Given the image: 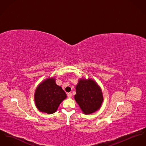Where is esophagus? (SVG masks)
Listing matches in <instances>:
<instances>
[{
	"mask_svg": "<svg viewBox=\"0 0 146 146\" xmlns=\"http://www.w3.org/2000/svg\"><path fill=\"white\" fill-rule=\"evenodd\" d=\"M67 96L68 98H70L72 97V93H70V92H69V93H68Z\"/></svg>",
	"mask_w": 146,
	"mask_h": 146,
	"instance_id": "obj_1",
	"label": "esophagus"
}]
</instances>
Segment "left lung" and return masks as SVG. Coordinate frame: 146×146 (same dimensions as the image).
<instances>
[{
  "label": "left lung",
  "mask_w": 146,
  "mask_h": 146,
  "mask_svg": "<svg viewBox=\"0 0 146 146\" xmlns=\"http://www.w3.org/2000/svg\"><path fill=\"white\" fill-rule=\"evenodd\" d=\"M76 89L74 99L84 114H90L100 108L103 100V94L95 81L90 79H80Z\"/></svg>",
  "instance_id": "1"
}]
</instances>
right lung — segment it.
I'll use <instances>...</instances> for the list:
<instances>
[{
	"label": "right lung",
	"mask_w": 146,
	"mask_h": 146,
	"mask_svg": "<svg viewBox=\"0 0 146 146\" xmlns=\"http://www.w3.org/2000/svg\"><path fill=\"white\" fill-rule=\"evenodd\" d=\"M67 94L60 86L56 85L55 78H47L39 84L35 92L36 107L42 112L52 114L56 112Z\"/></svg>",
	"instance_id": "1"
}]
</instances>
